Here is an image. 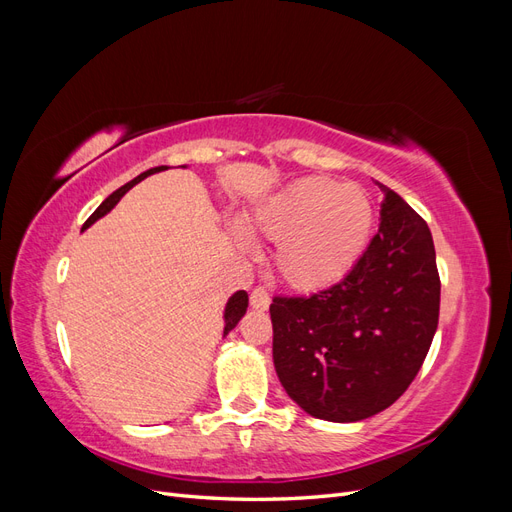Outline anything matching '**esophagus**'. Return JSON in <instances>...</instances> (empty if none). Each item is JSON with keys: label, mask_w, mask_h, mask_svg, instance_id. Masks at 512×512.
I'll return each instance as SVG.
<instances>
[{"label": "esophagus", "mask_w": 512, "mask_h": 512, "mask_svg": "<svg viewBox=\"0 0 512 512\" xmlns=\"http://www.w3.org/2000/svg\"><path fill=\"white\" fill-rule=\"evenodd\" d=\"M250 303H252V307H256V309H267L269 303H271L269 292H267L265 288H260V286L254 288L252 294H250Z\"/></svg>", "instance_id": "34e87169"}]
</instances>
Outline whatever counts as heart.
Masks as SVG:
<instances>
[{
	"mask_svg": "<svg viewBox=\"0 0 512 512\" xmlns=\"http://www.w3.org/2000/svg\"><path fill=\"white\" fill-rule=\"evenodd\" d=\"M250 226L280 243L275 252L280 280L312 292L333 286L359 262L374 230V205L361 185L307 177L267 200Z\"/></svg>",
	"mask_w": 512,
	"mask_h": 512,
	"instance_id": "1",
	"label": "heart"
}]
</instances>
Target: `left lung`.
<instances>
[{"label":"left lung","instance_id":"8db88e82","mask_svg":"<svg viewBox=\"0 0 512 512\" xmlns=\"http://www.w3.org/2000/svg\"><path fill=\"white\" fill-rule=\"evenodd\" d=\"M380 190V228L344 280L309 297L275 294L269 309L277 378L322 421H363L395 404L438 329L429 226L399 194Z\"/></svg>","mask_w":512,"mask_h":512}]
</instances>
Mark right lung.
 Segmentation results:
<instances>
[{"label":"right lung","instance_id":"right-lung-1","mask_svg":"<svg viewBox=\"0 0 512 512\" xmlns=\"http://www.w3.org/2000/svg\"><path fill=\"white\" fill-rule=\"evenodd\" d=\"M160 170H164V166H158V168H149V170H145V173H141L138 175L136 179H132L130 183H126V185H121L119 190H115L111 196H108L104 203L89 215L87 218V222L83 224V230L85 228H89L91 224H94L96 220H100L102 215H106L108 211H111L117 203H119V198L126 194L130 188H134V185L138 183V181H143L145 177H149V175H153V173H160ZM245 309H247V292L245 290H239V292H235L230 297V301H228V305H226V312H224V322H226V327H224V335L228 333V331H232L237 327V322L243 318V314H245Z\"/></svg>","mask_w":512,"mask_h":512}]
</instances>
